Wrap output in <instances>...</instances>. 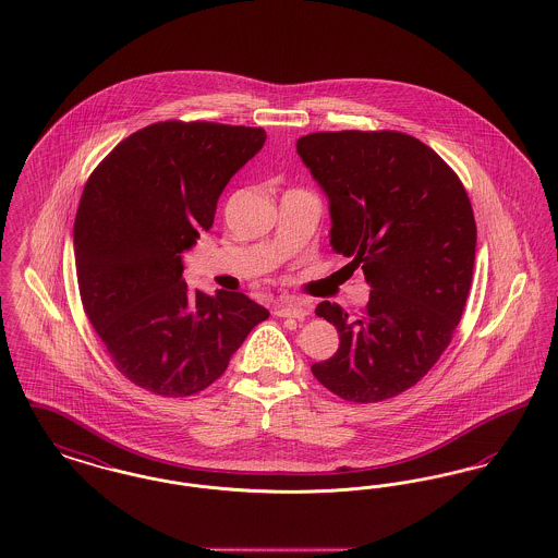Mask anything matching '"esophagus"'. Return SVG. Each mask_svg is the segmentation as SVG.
<instances>
[{
    "label": "esophagus",
    "instance_id": "34e87169",
    "mask_svg": "<svg viewBox=\"0 0 558 558\" xmlns=\"http://www.w3.org/2000/svg\"><path fill=\"white\" fill-rule=\"evenodd\" d=\"M274 314L280 318L303 319L310 314V307L305 301L294 299V296H280L274 305Z\"/></svg>",
    "mask_w": 558,
    "mask_h": 558
}]
</instances>
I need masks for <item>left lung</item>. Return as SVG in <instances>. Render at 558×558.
Masks as SVG:
<instances>
[{
  "label": "left lung",
  "instance_id": "1",
  "mask_svg": "<svg viewBox=\"0 0 558 558\" xmlns=\"http://www.w3.org/2000/svg\"><path fill=\"white\" fill-rule=\"evenodd\" d=\"M296 153L328 196L332 251L372 289L357 318L337 303L316 307L341 343L312 372L347 401L396 398L433 368L462 318L477 246L469 194L408 133H310Z\"/></svg>",
  "mask_w": 558,
  "mask_h": 558
}]
</instances>
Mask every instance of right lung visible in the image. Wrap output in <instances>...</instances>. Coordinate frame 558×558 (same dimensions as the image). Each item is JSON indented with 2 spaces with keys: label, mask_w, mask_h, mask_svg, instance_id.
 <instances>
[{
  "label": "right lung",
  "mask_w": 558,
  "mask_h": 558,
  "mask_svg": "<svg viewBox=\"0 0 558 558\" xmlns=\"http://www.w3.org/2000/svg\"><path fill=\"white\" fill-rule=\"evenodd\" d=\"M262 128L162 121L89 175L75 217L81 303L117 371L162 398L207 389L269 312L242 292L190 291L182 253L266 144Z\"/></svg>",
  "instance_id": "1"
}]
</instances>
